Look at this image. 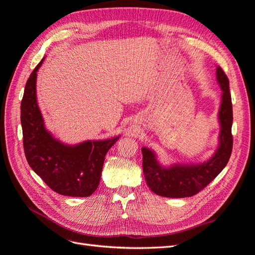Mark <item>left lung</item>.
<instances>
[{
    "label": "left lung",
    "mask_w": 255,
    "mask_h": 255,
    "mask_svg": "<svg viewBox=\"0 0 255 255\" xmlns=\"http://www.w3.org/2000/svg\"><path fill=\"white\" fill-rule=\"evenodd\" d=\"M216 79L222 90L218 113L220 132L217 150L203 163L164 166L158 161L155 152L143 146L141 152L144 179L154 194L167 198L191 197L207 186L227 166L233 148L231 132L233 123L232 99L228 76L219 66L216 68Z\"/></svg>",
    "instance_id": "8db88e82"
}]
</instances>
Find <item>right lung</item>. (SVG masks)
Returning <instances> with one entry per match:
<instances>
[{
	"instance_id": "right-lung-1",
	"label": "right lung",
	"mask_w": 255,
	"mask_h": 255,
	"mask_svg": "<svg viewBox=\"0 0 255 255\" xmlns=\"http://www.w3.org/2000/svg\"><path fill=\"white\" fill-rule=\"evenodd\" d=\"M44 57L30 73L21 102L23 146L28 165L55 192L69 197H89L100 184L106 153L120 136L104 140L67 144L44 126L37 103L36 80Z\"/></svg>"
}]
</instances>
